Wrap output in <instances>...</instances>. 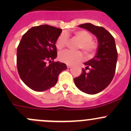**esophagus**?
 <instances>
[{"label":"esophagus","mask_w":131,"mask_h":131,"mask_svg":"<svg viewBox=\"0 0 131 131\" xmlns=\"http://www.w3.org/2000/svg\"><path fill=\"white\" fill-rule=\"evenodd\" d=\"M67 68H70L71 67H72V66L71 65V64H67Z\"/></svg>","instance_id":"obj_1"}]
</instances>
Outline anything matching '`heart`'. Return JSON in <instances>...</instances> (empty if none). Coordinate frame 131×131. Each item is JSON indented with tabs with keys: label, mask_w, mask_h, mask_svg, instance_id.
<instances>
[{
	"label": "heart",
	"mask_w": 131,
	"mask_h": 131,
	"mask_svg": "<svg viewBox=\"0 0 131 131\" xmlns=\"http://www.w3.org/2000/svg\"><path fill=\"white\" fill-rule=\"evenodd\" d=\"M68 33H62L57 39L56 46L58 49L61 50L64 48L68 42ZM74 38L79 41L77 49H82L85 54L88 57L93 56L97 49L95 42L92 41V36L90 33L85 30H79L73 33ZM59 59L60 61L67 64H74L80 61L84 58L81 51H72L65 50L59 54Z\"/></svg>",
	"instance_id": "b5f03b06"
}]
</instances>
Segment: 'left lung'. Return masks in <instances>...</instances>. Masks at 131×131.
I'll use <instances>...</instances> for the list:
<instances>
[{"mask_svg":"<svg viewBox=\"0 0 131 131\" xmlns=\"http://www.w3.org/2000/svg\"><path fill=\"white\" fill-rule=\"evenodd\" d=\"M96 35L98 46L96 56L84 63L85 68L82 70L81 75L74 79L78 89L89 94H95L106 88L115 75L117 53L115 42L110 33L101 26L91 23L79 25ZM86 69H89L88 72Z\"/></svg>","mask_w":131,"mask_h":131,"instance_id":"8db88e82","label":"left lung"}]
</instances>
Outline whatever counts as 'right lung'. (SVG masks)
I'll return each instance as SVG.
<instances>
[{"label": "right lung", "instance_id": "add662e5", "mask_svg": "<svg viewBox=\"0 0 131 131\" xmlns=\"http://www.w3.org/2000/svg\"><path fill=\"white\" fill-rule=\"evenodd\" d=\"M61 31L43 25L31 28L22 37L17 49V68L21 79L32 90L42 92L51 88L59 74L67 69L64 63L53 61L57 57L55 43Z\"/></svg>", "mask_w": 131, "mask_h": 131}]
</instances>
